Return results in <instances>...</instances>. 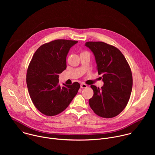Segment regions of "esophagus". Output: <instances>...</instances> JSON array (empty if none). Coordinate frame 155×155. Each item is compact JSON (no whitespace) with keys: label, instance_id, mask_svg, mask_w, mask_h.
Listing matches in <instances>:
<instances>
[{"label":"esophagus","instance_id":"1","mask_svg":"<svg viewBox=\"0 0 155 155\" xmlns=\"http://www.w3.org/2000/svg\"><path fill=\"white\" fill-rule=\"evenodd\" d=\"M80 87L81 88H86V87H87V85L84 83H81L80 84Z\"/></svg>","mask_w":155,"mask_h":155}]
</instances>
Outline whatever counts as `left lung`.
I'll use <instances>...</instances> for the list:
<instances>
[{
	"label": "left lung",
	"mask_w": 155,
	"mask_h": 155,
	"mask_svg": "<svg viewBox=\"0 0 155 155\" xmlns=\"http://www.w3.org/2000/svg\"><path fill=\"white\" fill-rule=\"evenodd\" d=\"M85 45L94 53L99 74L104 84L101 88L91 85L94 91L89 104L98 116L111 118L119 115L127 105L132 88L130 66L115 47L103 41H87Z\"/></svg>",
	"instance_id": "left-lung-1"
}]
</instances>
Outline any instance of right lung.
I'll list each match as a JSON object with an SVG mask.
<instances>
[{"label":"right lung","instance_id":"add662e5","mask_svg":"<svg viewBox=\"0 0 155 155\" xmlns=\"http://www.w3.org/2000/svg\"><path fill=\"white\" fill-rule=\"evenodd\" d=\"M78 41L58 39L41 45L34 54L26 74L31 99L37 109L46 116L62 112L76 96L80 87L59 83V75L67 67L66 56Z\"/></svg>","mask_w":155,"mask_h":155}]
</instances>
